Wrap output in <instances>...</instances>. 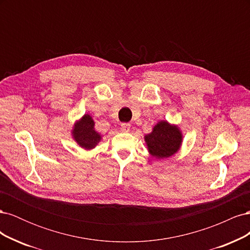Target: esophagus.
<instances>
[{
    "label": "esophagus",
    "mask_w": 250,
    "mask_h": 250,
    "mask_svg": "<svg viewBox=\"0 0 250 250\" xmlns=\"http://www.w3.org/2000/svg\"><path fill=\"white\" fill-rule=\"evenodd\" d=\"M130 127H131V125L129 123H123L122 125H121V129H122V131L128 132L130 130Z\"/></svg>",
    "instance_id": "esophagus-1"
}]
</instances>
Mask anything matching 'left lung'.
<instances>
[{"instance_id": "8db88e82", "label": "left lung", "mask_w": 250, "mask_h": 250, "mask_svg": "<svg viewBox=\"0 0 250 250\" xmlns=\"http://www.w3.org/2000/svg\"><path fill=\"white\" fill-rule=\"evenodd\" d=\"M145 142L149 153L158 160L175 154L183 143V134L176 125H171L167 121H161L152 132L145 135Z\"/></svg>"}]
</instances>
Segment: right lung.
Returning <instances> with one entry per match:
<instances>
[{
  "label": "right lung",
  "instance_id": "obj_1",
  "mask_svg": "<svg viewBox=\"0 0 250 250\" xmlns=\"http://www.w3.org/2000/svg\"><path fill=\"white\" fill-rule=\"evenodd\" d=\"M72 135L78 145L86 150L95 148L101 141V135L95 130V122L89 115H84L74 125Z\"/></svg>",
  "mask_w": 250,
  "mask_h": 250
}]
</instances>
